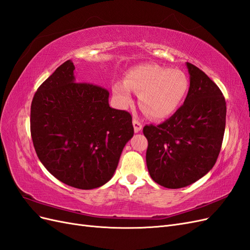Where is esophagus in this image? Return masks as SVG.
<instances>
[{"label":"esophagus","mask_w":250,"mask_h":250,"mask_svg":"<svg viewBox=\"0 0 250 250\" xmlns=\"http://www.w3.org/2000/svg\"><path fill=\"white\" fill-rule=\"evenodd\" d=\"M132 124H133V128H134V132H140L143 128V124L138 121L137 119H133L132 121Z\"/></svg>","instance_id":"34e87169"}]
</instances>
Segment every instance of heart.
<instances>
[{
	"label": "heart",
	"instance_id": "heart-1",
	"mask_svg": "<svg viewBox=\"0 0 250 250\" xmlns=\"http://www.w3.org/2000/svg\"><path fill=\"white\" fill-rule=\"evenodd\" d=\"M187 75L178 69L157 64H142L131 69L126 81H117L112 93L121 107L132 103V90L139 94L140 105L148 116L164 119L171 116L188 92Z\"/></svg>",
	"mask_w": 250,
	"mask_h": 250
}]
</instances>
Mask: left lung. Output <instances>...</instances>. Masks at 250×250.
Masks as SVG:
<instances>
[{
	"label": "left lung",
	"mask_w": 250,
	"mask_h": 250,
	"mask_svg": "<svg viewBox=\"0 0 250 250\" xmlns=\"http://www.w3.org/2000/svg\"><path fill=\"white\" fill-rule=\"evenodd\" d=\"M190 87L184 105L164 123L144 127L147 168L168 188L190 186L214 167L225 130L226 103L220 88L197 66L187 62Z\"/></svg>",
	"instance_id": "8db88e82"
}]
</instances>
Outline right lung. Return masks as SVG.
I'll return each instance as SVG.
<instances>
[{
	"mask_svg": "<svg viewBox=\"0 0 250 250\" xmlns=\"http://www.w3.org/2000/svg\"><path fill=\"white\" fill-rule=\"evenodd\" d=\"M74 70L67 60L37 88L30 130L36 154L53 176L90 190L112 177L133 137L132 117L109 106L107 89L77 82Z\"/></svg>",
	"mask_w": 250,
	"mask_h": 250,
	"instance_id": "obj_1",
	"label": "right lung"
}]
</instances>
